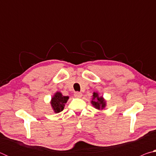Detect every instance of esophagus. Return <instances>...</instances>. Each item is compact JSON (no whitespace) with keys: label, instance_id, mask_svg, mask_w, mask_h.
I'll use <instances>...</instances> for the list:
<instances>
[{"label":"esophagus","instance_id":"1","mask_svg":"<svg viewBox=\"0 0 156 156\" xmlns=\"http://www.w3.org/2000/svg\"><path fill=\"white\" fill-rule=\"evenodd\" d=\"M74 96L76 98H80L83 96V94L80 93V92H76V93L74 94Z\"/></svg>","mask_w":156,"mask_h":156}]
</instances>
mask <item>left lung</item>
<instances>
[{
  "label": "left lung",
  "mask_w": 156,
  "mask_h": 156,
  "mask_svg": "<svg viewBox=\"0 0 156 156\" xmlns=\"http://www.w3.org/2000/svg\"><path fill=\"white\" fill-rule=\"evenodd\" d=\"M92 97L93 98H92L91 103L94 107L98 110L104 109L107 105V102L104 99V98L102 96H100L98 92H94Z\"/></svg>",
  "instance_id": "1"
}]
</instances>
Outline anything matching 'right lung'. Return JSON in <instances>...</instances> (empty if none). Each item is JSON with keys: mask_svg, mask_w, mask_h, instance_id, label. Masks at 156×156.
Returning a JSON list of instances; mask_svg holds the SVG:
<instances>
[{"mask_svg": "<svg viewBox=\"0 0 156 156\" xmlns=\"http://www.w3.org/2000/svg\"><path fill=\"white\" fill-rule=\"evenodd\" d=\"M69 99V96H65L60 93V91H57L52 96L50 104L54 112L57 113L64 109L65 105L67 103Z\"/></svg>", "mask_w": 156, "mask_h": 156, "instance_id": "right-lung-1", "label": "right lung"}]
</instances>
